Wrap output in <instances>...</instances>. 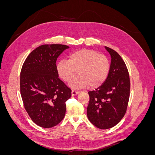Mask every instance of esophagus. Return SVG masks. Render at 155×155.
<instances>
[{"label":"esophagus","mask_w":155,"mask_h":155,"mask_svg":"<svg viewBox=\"0 0 155 155\" xmlns=\"http://www.w3.org/2000/svg\"><path fill=\"white\" fill-rule=\"evenodd\" d=\"M79 93V91H74V90H72V96H76L77 94H78Z\"/></svg>","instance_id":"obj_1"}]
</instances>
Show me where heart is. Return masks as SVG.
<instances>
[{
  "instance_id": "b5f03b06",
  "label": "heart",
  "mask_w": 155,
  "mask_h": 155,
  "mask_svg": "<svg viewBox=\"0 0 155 155\" xmlns=\"http://www.w3.org/2000/svg\"><path fill=\"white\" fill-rule=\"evenodd\" d=\"M56 70L58 76L65 82H70V87L82 88L89 85L92 88L101 85L109 75V61L105 55L98 54L90 49L77 50L69 55L68 60L59 61Z\"/></svg>"
}]
</instances>
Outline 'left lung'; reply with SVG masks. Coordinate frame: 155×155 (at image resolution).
Masks as SVG:
<instances>
[{
    "label": "left lung",
    "instance_id": "1",
    "mask_svg": "<svg viewBox=\"0 0 155 155\" xmlns=\"http://www.w3.org/2000/svg\"><path fill=\"white\" fill-rule=\"evenodd\" d=\"M111 62L106 80L95 91H89L87 117L101 129H110L124 116L130 95V79L125 62L116 51L105 46Z\"/></svg>",
    "mask_w": 155,
    "mask_h": 155
}]
</instances>
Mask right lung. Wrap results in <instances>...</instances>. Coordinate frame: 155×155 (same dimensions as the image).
Listing matches in <instances>:
<instances>
[{"label": "right lung", "mask_w": 155, "mask_h": 155, "mask_svg": "<svg viewBox=\"0 0 155 155\" xmlns=\"http://www.w3.org/2000/svg\"><path fill=\"white\" fill-rule=\"evenodd\" d=\"M68 48L64 45L39 46L22 65L20 88L23 104L31 120L41 127H53L64 117L65 103L72 91L58 78L55 63Z\"/></svg>", "instance_id": "add662e5"}]
</instances>
